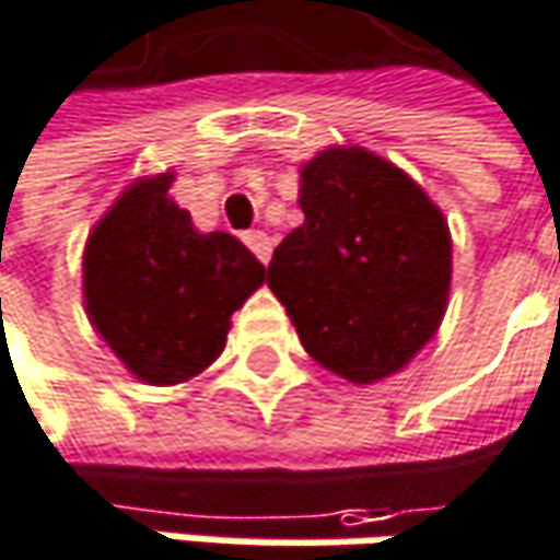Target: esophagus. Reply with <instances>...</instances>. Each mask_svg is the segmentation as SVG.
Masks as SVG:
<instances>
[{
  "mask_svg": "<svg viewBox=\"0 0 560 560\" xmlns=\"http://www.w3.org/2000/svg\"><path fill=\"white\" fill-rule=\"evenodd\" d=\"M245 245L255 252V258H258L261 265H268V258H271V235H268V232H261V229L245 232Z\"/></svg>",
  "mask_w": 560,
  "mask_h": 560,
  "instance_id": "obj_1",
  "label": "esophagus"
}]
</instances>
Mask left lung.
I'll return each mask as SVG.
<instances>
[{
  "instance_id": "obj_1",
  "label": "left lung",
  "mask_w": 560,
  "mask_h": 560,
  "mask_svg": "<svg viewBox=\"0 0 560 560\" xmlns=\"http://www.w3.org/2000/svg\"><path fill=\"white\" fill-rule=\"evenodd\" d=\"M305 222L275 248L268 289L305 351L351 384L404 371L436 335L453 278L440 206L364 147H328L302 166Z\"/></svg>"
}]
</instances>
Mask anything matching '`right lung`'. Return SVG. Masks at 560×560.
Here are the masks:
<instances>
[{
	"label": "right lung",
	"instance_id": "obj_1",
	"mask_svg": "<svg viewBox=\"0 0 560 560\" xmlns=\"http://www.w3.org/2000/svg\"><path fill=\"white\" fill-rule=\"evenodd\" d=\"M173 173L137 179L91 229L84 308L120 364L170 387L225 348L229 318L265 282V265L229 232H196L170 199Z\"/></svg>",
	"mask_w": 560,
	"mask_h": 560
}]
</instances>
